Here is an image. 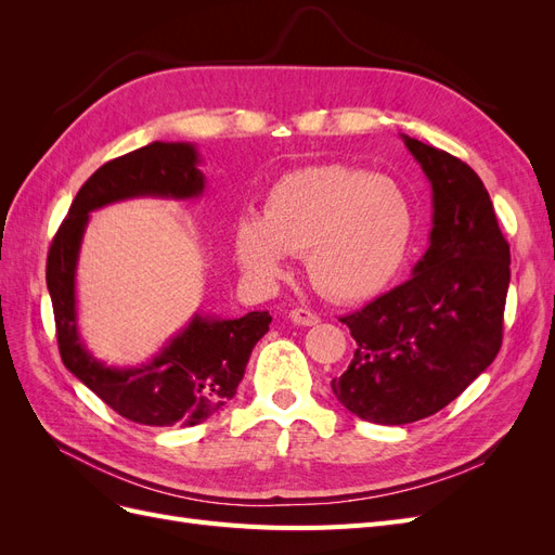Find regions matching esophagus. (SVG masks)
I'll return each mask as SVG.
<instances>
[{
    "mask_svg": "<svg viewBox=\"0 0 555 555\" xmlns=\"http://www.w3.org/2000/svg\"><path fill=\"white\" fill-rule=\"evenodd\" d=\"M289 319H292L294 324H298V326H314L319 322V317L314 312L306 310V308H294L289 312Z\"/></svg>",
    "mask_w": 555,
    "mask_h": 555,
    "instance_id": "obj_1",
    "label": "esophagus"
}]
</instances>
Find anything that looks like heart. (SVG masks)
Here are the masks:
<instances>
[{
    "label": "heart",
    "mask_w": 555,
    "mask_h": 555,
    "mask_svg": "<svg viewBox=\"0 0 555 555\" xmlns=\"http://www.w3.org/2000/svg\"><path fill=\"white\" fill-rule=\"evenodd\" d=\"M412 231V204L396 180L326 164L280 178L261 217H241L233 245L241 266L259 280H275L287 255L306 251L319 294L359 304L396 278Z\"/></svg>",
    "instance_id": "b5f03b06"
}]
</instances>
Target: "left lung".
Masks as SVG:
<instances>
[{"label":"left lung","mask_w":555,"mask_h":555,"mask_svg":"<svg viewBox=\"0 0 555 555\" xmlns=\"http://www.w3.org/2000/svg\"><path fill=\"white\" fill-rule=\"evenodd\" d=\"M400 137L433 190L430 245L408 282L340 319L357 349L331 382L351 414L382 426L440 412L493 363L509 289V245L481 178Z\"/></svg>","instance_id":"1"}]
</instances>
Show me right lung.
<instances>
[{"label":"right lung","instance_id":"obj_1","mask_svg":"<svg viewBox=\"0 0 555 555\" xmlns=\"http://www.w3.org/2000/svg\"><path fill=\"white\" fill-rule=\"evenodd\" d=\"M198 164L194 143L164 141L106 162L78 190L48 249L46 284L64 365L111 410L143 426H196L227 405L273 319L268 312L241 319L196 312L153 361L133 367L106 365L80 338L76 268L90 212L139 196L198 198L206 190Z\"/></svg>","mask_w":555,"mask_h":555}]
</instances>
